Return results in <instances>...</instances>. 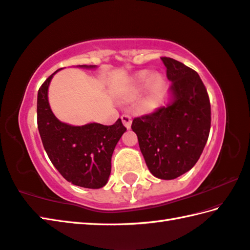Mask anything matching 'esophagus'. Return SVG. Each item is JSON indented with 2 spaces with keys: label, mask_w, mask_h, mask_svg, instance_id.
<instances>
[{
  "label": "esophagus",
  "mask_w": 250,
  "mask_h": 250,
  "mask_svg": "<svg viewBox=\"0 0 250 250\" xmlns=\"http://www.w3.org/2000/svg\"><path fill=\"white\" fill-rule=\"evenodd\" d=\"M121 120L126 126V129H130L131 124H132V118H131V116L128 115V113H124V115L121 116Z\"/></svg>",
  "instance_id": "esophagus-1"
}]
</instances>
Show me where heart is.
<instances>
[{
	"label": "heart",
	"instance_id": "obj_1",
	"mask_svg": "<svg viewBox=\"0 0 250 250\" xmlns=\"http://www.w3.org/2000/svg\"><path fill=\"white\" fill-rule=\"evenodd\" d=\"M148 82H149V88L154 90V92L157 89H160L161 86L163 85V79L161 75L158 74L151 75V72L141 71L134 76L133 79V82H132L133 89L135 92H138V90L145 87Z\"/></svg>",
	"mask_w": 250,
	"mask_h": 250
}]
</instances>
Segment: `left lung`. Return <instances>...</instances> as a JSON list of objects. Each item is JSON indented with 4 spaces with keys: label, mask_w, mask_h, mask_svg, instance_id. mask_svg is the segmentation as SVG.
<instances>
[{
    "label": "left lung",
    "mask_w": 250,
    "mask_h": 250,
    "mask_svg": "<svg viewBox=\"0 0 250 250\" xmlns=\"http://www.w3.org/2000/svg\"><path fill=\"white\" fill-rule=\"evenodd\" d=\"M171 82L172 101L147 115L134 118L132 129L152 174L175 179L196 165L211 128V105L196 71L171 58H161Z\"/></svg>",
    "instance_id": "8db88e82"
}]
</instances>
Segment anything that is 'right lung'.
Returning a JSON list of instances; mask_svg holds the SVG:
<instances>
[{"label": "right lung", "instance_id": "right-lung-1", "mask_svg": "<svg viewBox=\"0 0 250 250\" xmlns=\"http://www.w3.org/2000/svg\"><path fill=\"white\" fill-rule=\"evenodd\" d=\"M57 72L38 90L37 125L43 147L53 166L69 183L89 189L102 188L109 178L113 149L126 128L121 119L112 125L94 122L74 126L59 121L48 102L50 81Z\"/></svg>", "mask_w": 250, "mask_h": 250}]
</instances>
